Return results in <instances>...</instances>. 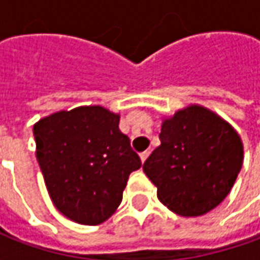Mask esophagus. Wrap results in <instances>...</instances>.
I'll use <instances>...</instances> for the list:
<instances>
[{
	"mask_svg": "<svg viewBox=\"0 0 260 260\" xmlns=\"http://www.w3.org/2000/svg\"><path fill=\"white\" fill-rule=\"evenodd\" d=\"M149 157V152H143V153H141V161L142 163H145V161H146V158Z\"/></svg>",
	"mask_w": 260,
	"mask_h": 260,
	"instance_id": "obj_1",
	"label": "esophagus"
}]
</instances>
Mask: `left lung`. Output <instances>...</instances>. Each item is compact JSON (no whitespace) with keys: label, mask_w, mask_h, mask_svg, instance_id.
<instances>
[{"label":"left lung","mask_w":260,"mask_h":260,"mask_svg":"<svg viewBox=\"0 0 260 260\" xmlns=\"http://www.w3.org/2000/svg\"><path fill=\"white\" fill-rule=\"evenodd\" d=\"M161 145L143 164L158 201L184 217L213 210L229 195L244 161L238 132L198 104L164 118Z\"/></svg>","instance_id":"1"}]
</instances>
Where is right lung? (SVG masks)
Returning a JSON list of instances; mask_svg holds the SVG:
<instances>
[{"label": "right lung", "mask_w": 260, "mask_h": 260, "mask_svg": "<svg viewBox=\"0 0 260 260\" xmlns=\"http://www.w3.org/2000/svg\"><path fill=\"white\" fill-rule=\"evenodd\" d=\"M119 114L102 106L58 111L33 125L36 157L54 206L75 223L97 225L122 201L141 158L118 128Z\"/></svg>", "instance_id": "right-lung-1"}]
</instances>
